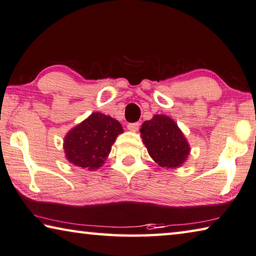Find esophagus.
<instances>
[{
  "mask_svg": "<svg viewBox=\"0 0 256 256\" xmlns=\"http://www.w3.org/2000/svg\"><path fill=\"white\" fill-rule=\"evenodd\" d=\"M139 126H140L139 123H130L128 125V130L131 132H136L138 130H139Z\"/></svg>",
  "mask_w": 256,
  "mask_h": 256,
  "instance_id": "1",
  "label": "esophagus"
}]
</instances>
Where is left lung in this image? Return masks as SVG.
Instances as JSON below:
<instances>
[{
    "instance_id": "1",
    "label": "left lung",
    "mask_w": 256,
    "mask_h": 256,
    "mask_svg": "<svg viewBox=\"0 0 256 256\" xmlns=\"http://www.w3.org/2000/svg\"><path fill=\"white\" fill-rule=\"evenodd\" d=\"M140 133L150 157L162 168H180L188 160V140L170 116L156 114L152 120L144 122Z\"/></svg>"
}]
</instances>
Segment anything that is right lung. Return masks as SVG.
<instances>
[{"label":"right lung","instance_id":"obj_1","mask_svg":"<svg viewBox=\"0 0 256 256\" xmlns=\"http://www.w3.org/2000/svg\"><path fill=\"white\" fill-rule=\"evenodd\" d=\"M123 133L117 120L101 112H92L64 136V156L70 164L96 171L104 164L116 138Z\"/></svg>","mask_w":256,"mask_h":256}]
</instances>
